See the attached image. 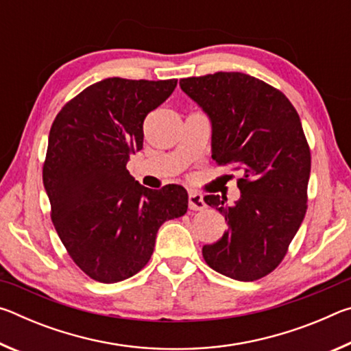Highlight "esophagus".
<instances>
[{"instance_id":"1","label":"esophagus","mask_w":351,"mask_h":351,"mask_svg":"<svg viewBox=\"0 0 351 351\" xmlns=\"http://www.w3.org/2000/svg\"><path fill=\"white\" fill-rule=\"evenodd\" d=\"M189 207L190 210H203L206 209V203L203 195L198 192H190L189 193Z\"/></svg>"}]
</instances>
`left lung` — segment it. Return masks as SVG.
<instances>
[{"instance_id":"obj_1","label":"left lung","mask_w":351,"mask_h":351,"mask_svg":"<svg viewBox=\"0 0 351 351\" xmlns=\"http://www.w3.org/2000/svg\"><path fill=\"white\" fill-rule=\"evenodd\" d=\"M180 85L210 119L212 158L240 173L234 206L204 197L228 230L203 246V257L226 277L258 280L282 263L306 213L311 153L300 117L282 91L243 73L187 77Z\"/></svg>"}]
</instances>
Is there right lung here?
Returning a JSON list of instances; mask_svg holds the SVG:
<instances>
[{
	"mask_svg": "<svg viewBox=\"0 0 351 351\" xmlns=\"http://www.w3.org/2000/svg\"><path fill=\"white\" fill-rule=\"evenodd\" d=\"M176 83L110 77L64 104L52 122L43 164L51 218L69 257L93 280L138 274L161 224L187 212L186 189H147L127 170L144 144V119Z\"/></svg>",
	"mask_w": 351,
	"mask_h": 351,
	"instance_id": "add662e5",
	"label": "right lung"
}]
</instances>
